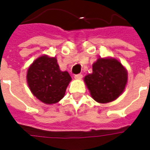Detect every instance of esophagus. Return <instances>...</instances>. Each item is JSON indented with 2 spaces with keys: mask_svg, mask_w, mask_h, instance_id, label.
<instances>
[{
  "mask_svg": "<svg viewBox=\"0 0 150 150\" xmlns=\"http://www.w3.org/2000/svg\"><path fill=\"white\" fill-rule=\"evenodd\" d=\"M82 77H83L82 74H78V75H75V79H82Z\"/></svg>",
  "mask_w": 150,
  "mask_h": 150,
  "instance_id": "esophagus-1",
  "label": "esophagus"
}]
</instances>
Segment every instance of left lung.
<instances>
[{"label": "left lung", "mask_w": 150, "mask_h": 150, "mask_svg": "<svg viewBox=\"0 0 150 150\" xmlns=\"http://www.w3.org/2000/svg\"><path fill=\"white\" fill-rule=\"evenodd\" d=\"M128 80L126 69L116 59L99 58L92 65V73L84 77L91 97L106 104L119 97Z\"/></svg>", "instance_id": "8db88e82"}]
</instances>
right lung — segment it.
Masks as SVG:
<instances>
[{
  "mask_svg": "<svg viewBox=\"0 0 150 150\" xmlns=\"http://www.w3.org/2000/svg\"><path fill=\"white\" fill-rule=\"evenodd\" d=\"M26 79L34 96L44 104H52L63 98L71 77L59 69L56 58L42 55L28 68Z\"/></svg>",
  "mask_w": 150,
  "mask_h": 150,
  "instance_id": "add662e5",
  "label": "right lung"
}]
</instances>
